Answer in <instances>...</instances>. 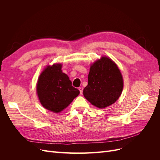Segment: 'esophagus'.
<instances>
[{
	"label": "esophagus",
	"instance_id": "obj_1",
	"mask_svg": "<svg viewBox=\"0 0 160 160\" xmlns=\"http://www.w3.org/2000/svg\"><path fill=\"white\" fill-rule=\"evenodd\" d=\"M79 90L80 91V94L82 95V93H83V89L82 88H79Z\"/></svg>",
	"mask_w": 160,
	"mask_h": 160
}]
</instances>
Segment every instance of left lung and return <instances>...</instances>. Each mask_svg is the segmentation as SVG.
Here are the masks:
<instances>
[{"mask_svg":"<svg viewBox=\"0 0 160 160\" xmlns=\"http://www.w3.org/2000/svg\"><path fill=\"white\" fill-rule=\"evenodd\" d=\"M123 88V77L117 65L109 57H102L91 65L83 95L92 105L103 109L119 99Z\"/></svg>","mask_w":160,"mask_h":160,"instance_id":"8db88e82","label":"left lung"}]
</instances>
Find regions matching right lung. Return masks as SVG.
Wrapping results in <instances>:
<instances>
[{
  "mask_svg": "<svg viewBox=\"0 0 160 160\" xmlns=\"http://www.w3.org/2000/svg\"><path fill=\"white\" fill-rule=\"evenodd\" d=\"M61 68L60 63L47 66L38 77L37 85L41 105L54 113L65 109L80 93L72 86L69 77L62 72Z\"/></svg>",
  "mask_w": 160,
  "mask_h": 160,
  "instance_id": "1",
  "label": "right lung"
}]
</instances>
